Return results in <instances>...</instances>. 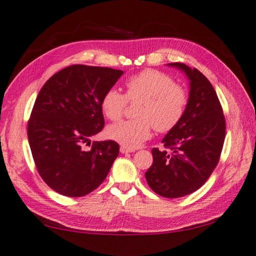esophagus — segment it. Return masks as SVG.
<instances>
[{
  "label": "esophagus",
  "instance_id": "esophagus-1",
  "mask_svg": "<svg viewBox=\"0 0 256 256\" xmlns=\"http://www.w3.org/2000/svg\"><path fill=\"white\" fill-rule=\"evenodd\" d=\"M134 149H130V148H126L124 147V146H122L120 147V152L122 154H129V152H134Z\"/></svg>",
  "mask_w": 256,
  "mask_h": 256
}]
</instances>
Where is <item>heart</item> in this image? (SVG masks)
I'll use <instances>...</instances> for the list:
<instances>
[{
	"mask_svg": "<svg viewBox=\"0 0 256 256\" xmlns=\"http://www.w3.org/2000/svg\"><path fill=\"white\" fill-rule=\"evenodd\" d=\"M128 102H139L134 112L138 118L112 124L107 129V136L132 149L150 137L152 127L158 132H168L178 126L189 104V94L166 72L144 70L127 78L124 95L114 88L104 94L102 112L108 120L117 122Z\"/></svg>",
	"mask_w": 256,
	"mask_h": 256,
	"instance_id": "heart-1",
	"label": "heart"
}]
</instances>
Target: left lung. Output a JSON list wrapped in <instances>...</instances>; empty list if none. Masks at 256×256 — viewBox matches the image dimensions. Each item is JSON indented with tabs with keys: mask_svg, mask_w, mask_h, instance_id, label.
Returning <instances> with one entry per match:
<instances>
[{
	"mask_svg": "<svg viewBox=\"0 0 256 256\" xmlns=\"http://www.w3.org/2000/svg\"><path fill=\"white\" fill-rule=\"evenodd\" d=\"M190 80L189 104L182 120L162 139L164 149H152L154 162L146 180L156 194L174 199L192 194L206 184L221 157L226 118L214 88L196 68L182 62Z\"/></svg>",
	"mask_w": 256,
	"mask_h": 256,
	"instance_id": "8db88e82",
	"label": "left lung"
}]
</instances>
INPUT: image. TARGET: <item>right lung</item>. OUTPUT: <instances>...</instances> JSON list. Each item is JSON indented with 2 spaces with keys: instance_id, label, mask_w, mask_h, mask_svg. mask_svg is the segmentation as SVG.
Returning <instances> with one entry per match:
<instances>
[{
  "instance_id": "obj_1",
  "label": "right lung",
  "mask_w": 256,
  "mask_h": 256,
  "mask_svg": "<svg viewBox=\"0 0 256 256\" xmlns=\"http://www.w3.org/2000/svg\"><path fill=\"white\" fill-rule=\"evenodd\" d=\"M122 74L109 67L76 64L57 72L42 87L28 137L36 169L54 191L84 196L106 179L119 144L114 140L90 144V138L105 126L100 99Z\"/></svg>"
}]
</instances>
